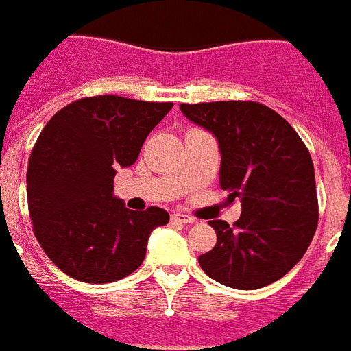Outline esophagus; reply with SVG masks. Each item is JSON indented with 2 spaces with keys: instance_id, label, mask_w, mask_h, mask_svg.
<instances>
[{
  "instance_id": "34e87169",
  "label": "esophagus",
  "mask_w": 351,
  "mask_h": 351,
  "mask_svg": "<svg viewBox=\"0 0 351 351\" xmlns=\"http://www.w3.org/2000/svg\"><path fill=\"white\" fill-rule=\"evenodd\" d=\"M170 218H172V221H178V223H193V218L184 213H173Z\"/></svg>"
}]
</instances>
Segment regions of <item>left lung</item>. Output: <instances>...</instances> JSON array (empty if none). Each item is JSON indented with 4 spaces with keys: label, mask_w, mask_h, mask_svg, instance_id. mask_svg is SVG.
I'll return each mask as SVG.
<instances>
[{
    "label": "left lung",
    "mask_w": 351,
    "mask_h": 351,
    "mask_svg": "<svg viewBox=\"0 0 351 351\" xmlns=\"http://www.w3.org/2000/svg\"><path fill=\"white\" fill-rule=\"evenodd\" d=\"M181 112L218 138L219 188L243 206L234 226L209 221L218 239L198 256L200 267L237 290L274 283L302 258L318 225L308 147L287 119L258 101L181 104Z\"/></svg>",
    "instance_id": "obj_1"
}]
</instances>
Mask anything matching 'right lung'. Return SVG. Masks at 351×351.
<instances>
[{
	"label": "right lung",
	"mask_w": 351,
	"mask_h": 351,
	"mask_svg": "<svg viewBox=\"0 0 351 351\" xmlns=\"http://www.w3.org/2000/svg\"><path fill=\"white\" fill-rule=\"evenodd\" d=\"M172 107L88 96L56 112L40 133L26 176L33 234L73 280H123L144 262L151 232L169 223L165 209L130 210L112 191L116 169L137 161L151 130Z\"/></svg>",
	"instance_id": "add662e5"
}]
</instances>
